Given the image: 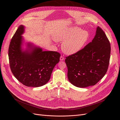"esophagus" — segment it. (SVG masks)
<instances>
[{"label":"esophagus","mask_w":120,"mask_h":120,"mask_svg":"<svg viewBox=\"0 0 120 120\" xmlns=\"http://www.w3.org/2000/svg\"><path fill=\"white\" fill-rule=\"evenodd\" d=\"M60 60H61V61H63V60H64V57L63 56H60Z\"/></svg>","instance_id":"obj_1"}]
</instances>
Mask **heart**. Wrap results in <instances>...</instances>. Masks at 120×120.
Listing matches in <instances>:
<instances>
[{
	"label": "heart",
	"mask_w": 120,
	"mask_h": 120,
	"mask_svg": "<svg viewBox=\"0 0 120 120\" xmlns=\"http://www.w3.org/2000/svg\"><path fill=\"white\" fill-rule=\"evenodd\" d=\"M89 38L88 32L78 27H70L60 30L55 35L57 41H63L62 49L68 55L75 54L80 51Z\"/></svg>",
	"instance_id": "b5f03b06"
}]
</instances>
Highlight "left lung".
<instances>
[{"mask_svg": "<svg viewBox=\"0 0 120 120\" xmlns=\"http://www.w3.org/2000/svg\"><path fill=\"white\" fill-rule=\"evenodd\" d=\"M110 54V42L104 31L98 26L91 42L77 53L66 57L69 82L80 88L96 84L107 72Z\"/></svg>", "mask_w": 120, "mask_h": 120, "instance_id": "8db88e82", "label": "left lung"}]
</instances>
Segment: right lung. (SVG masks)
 I'll list each match as a JSON object with an SVG mask.
<instances>
[{
    "mask_svg": "<svg viewBox=\"0 0 120 120\" xmlns=\"http://www.w3.org/2000/svg\"><path fill=\"white\" fill-rule=\"evenodd\" d=\"M24 32V26H20L11 40L8 49L10 69L14 76L24 85L40 87L49 81L61 55L56 51H43L39 47H32L29 44V49L22 51L21 35Z\"/></svg>",
    "mask_w": 120,
    "mask_h": 120,
    "instance_id": "obj_1",
    "label": "right lung"
}]
</instances>
